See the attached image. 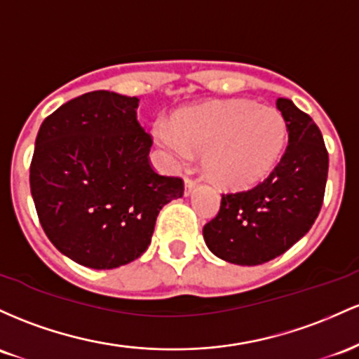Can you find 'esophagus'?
<instances>
[{
  "label": "esophagus",
  "instance_id": "esophagus-1",
  "mask_svg": "<svg viewBox=\"0 0 359 359\" xmlns=\"http://www.w3.org/2000/svg\"><path fill=\"white\" fill-rule=\"evenodd\" d=\"M196 183H198L196 180H191V178L184 180V195H190V193L193 191V188L196 187Z\"/></svg>",
  "mask_w": 359,
  "mask_h": 359
}]
</instances>
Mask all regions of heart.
Instances as JSON below:
<instances>
[{
  "label": "heart",
  "instance_id": "obj_1",
  "mask_svg": "<svg viewBox=\"0 0 359 359\" xmlns=\"http://www.w3.org/2000/svg\"><path fill=\"white\" fill-rule=\"evenodd\" d=\"M158 142L178 161L205 152L207 176L227 190H244L264 180L283 156L288 127L273 107L248 100L215 102L178 111L154 127Z\"/></svg>",
  "mask_w": 359,
  "mask_h": 359
}]
</instances>
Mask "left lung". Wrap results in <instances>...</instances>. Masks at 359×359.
<instances>
[{
    "label": "left lung",
    "instance_id": "left-lung-1",
    "mask_svg": "<svg viewBox=\"0 0 359 359\" xmlns=\"http://www.w3.org/2000/svg\"><path fill=\"white\" fill-rule=\"evenodd\" d=\"M276 108L288 127V146L269 176L245 191L224 193L203 239L220 259L256 266L288 251L310 231L327 183L329 154L319 127L292 100Z\"/></svg>",
    "mask_w": 359,
    "mask_h": 359
}]
</instances>
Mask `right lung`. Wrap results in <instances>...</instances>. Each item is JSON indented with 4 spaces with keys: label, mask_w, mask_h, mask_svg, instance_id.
Instances as JSON below:
<instances>
[{
    "label": "right lung",
    "mask_w": 359,
    "mask_h": 359,
    "mask_svg": "<svg viewBox=\"0 0 359 359\" xmlns=\"http://www.w3.org/2000/svg\"><path fill=\"white\" fill-rule=\"evenodd\" d=\"M139 98L91 91L40 126L30 191L43 232L83 266L111 269L151 244L159 210L181 198V178L151 168L152 137L137 122Z\"/></svg>",
    "instance_id": "right-lung-1"
}]
</instances>
